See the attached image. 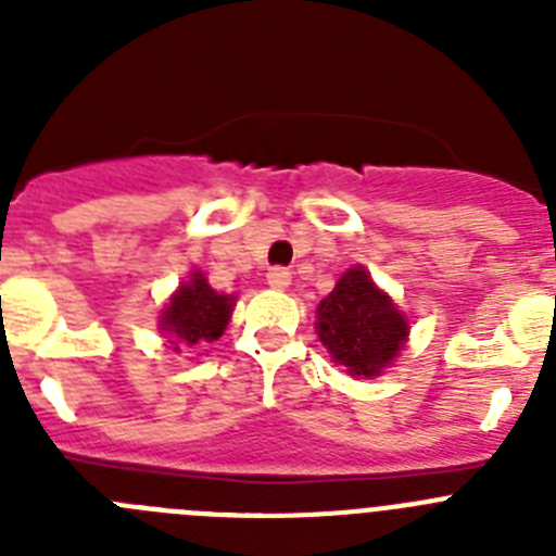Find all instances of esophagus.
Wrapping results in <instances>:
<instances>
[{
	"mask_svg": "<svg viewBox=\"0 0 556 556\" xmlns=\"http://www.w3.org/2000/svg\"><path fill=\"white\" fill-rule=\"evenodd\" d=\"M267 283L273 289H287L292 283V273L287 267H273L267 273Z\"/></svg>",
	"mask_w": 556,
	"mask_h": 556,
	"instance_id": "obj_1",
	"label": "esophagus"
}]
</instances>
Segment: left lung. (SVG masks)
I'll use <instances>...</instances> for the list:
<instances>
[{
    "instance_id": "left-lung-1",
    "label": "left lung",
    "mask_w": 556,
    "mask_h": 556,
    "mask_svg": "<svg viewBox=\"0 0 556 556\" xmlns=\"http://www.w3.org/2000/svg\"><path fill=\"white\" fill-rule=\"evenodd\" d=\"M406 320L362 267L348 269L317 306V333L351 376H378L401 351Z\"/></svg>"
}]
</instances>
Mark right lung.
I'll use <instances>...</instances> for the list:
<instances>
[{
  "label": "right lung",
  "mask_w": 556,
  "mask_h": 556,
  "mask_svg": "<svg viewBox=\"0 0 556 556\" xmlns=\"http://www.w3.org/2000/svg\"><path fill=\"white\" fill-rule=\"evenodd\" d=\"M230 312H233V298L217 294L208 287L203 273H194L189 283L172 294L169 306L161 314V323H164V331H169L180 345L191 348L223 337Z\"/></svg>",
  "instance_id": "1"
}]
</instances>
